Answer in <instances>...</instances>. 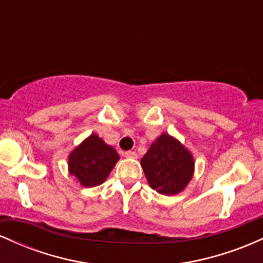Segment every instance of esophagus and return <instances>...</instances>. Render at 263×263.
<instances>
[{
	"instance_id": "esophagus-1",
	"label": "esophagus",
	"mask_w": 263,
	"mask_h": 263,
	"mask_svg": "<svg viewBox=\"0 0 263 263\" xmlns=\"http://www.w3.org/2000/svg\"><path fill=\"white\" fill-rule=\"evenodd\" d=\"M125 157L126 158H137V153H136V151H127V152H125Z\"/></svg>"
}]
</instances>
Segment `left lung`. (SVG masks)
<instances>
[{
    "label": "left lung",
    "mask_w": 263,
    "mask_h": 263,
    "mask_svg": "<svg viewBox=\"0 0 263 263\" xmlns=\"http://www.w3.org/2000/svg\"><path fill=\"white\" fill-rule=\"evenodd\" d=\"M149 186L163 195H176L184 190L194 173V158L172 136L162 134L141 159Z\"/></svg>",
    "instance_id": "left-lung-1"
}]
</instances>
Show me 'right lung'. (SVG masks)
<instances>
[{
    "instance_id": "1",
    "label": "right lung",
    "mask_w": 263,
    "mask_h": 263,
    "mask_svg": "<svg viewBox=\"0 0 263 263\" xmlns=\"http://www.w3.org/2000/svg\"><path fill=\"white\" fill-rule=\"evenodd\" d=\"M120 156L98 135H90L69 155V173L83 186L100 185L112 171Z\"/></svg>"
}]
</instances>
